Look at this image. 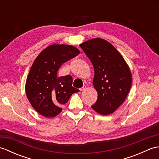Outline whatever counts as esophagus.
<instances>
[{"mask_svg": "<svg viewBox=\"0 0 159 159\" xmlns=\"http://www.w3.org/2000/svg\"><path fill=\"white\" fill-rule=\"evenodd\" d=\"M86 89H87V86H86V85H83V86L81 87V88L80 89V91H84V90H85Z\"/></svg>", "mask_w": 159, "mask_h": 159, "instance_id": "1", "label": "esophagus"}]
</instances>
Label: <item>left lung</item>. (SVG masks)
<instances>
[{
  "mask_svg": "<svg viewBox=\"0 0 159 159\" xmlns=\"http://www.w3.org/2000/svg\"><path fill=\"white\" fill-rule=\"evenodd\" d=\"M80 47L93 66V86L98 98L92 108L102 116L113 113L130 92L133 82L130 67L120 52L105 39L93 38Z\"/></svg>",
  "mask_w": 159,
  "mask_h": 159,
  "instance_id": "1",
  "label": "left lung"
}]
</instances>
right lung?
<instances>
[{
    "instance_id": "add662e5",
    "label": "right lung",
    "mask_w": 159,
    "mask_h": 159,
    "mask_svg": "<svg viewBox=\"0 0 159 159\" xmlns=\"http://www.w3.org/2000/svg\"><path fill=\"white\" fill-rule=\"evenodd\" d=\"M80 54L76 47L54 43L40 52L33 63L26 78L25 92L37 112L46 117H54L62 111L61 106L79 92L72 85L70 75L58 76L63 63Z\"/></svg>"
}]
</instances>
